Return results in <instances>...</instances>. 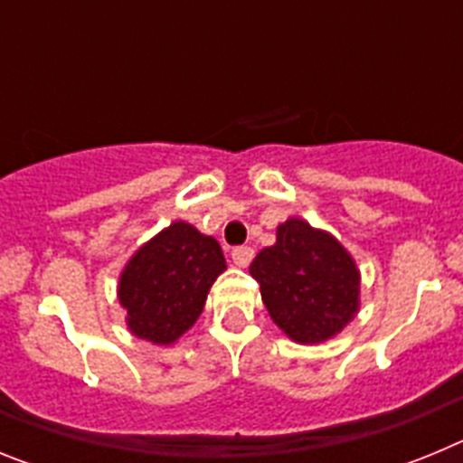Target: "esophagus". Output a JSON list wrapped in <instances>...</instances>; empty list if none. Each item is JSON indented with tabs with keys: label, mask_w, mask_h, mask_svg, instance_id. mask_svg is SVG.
<instances>
[{
	"label": "esophagus",
	"mask_w": 463,
	"mask_h": 463,
	"mask_svg": "<svg viewBox=\"0 0 463 463\" xmlns=\"http://www.w3.org/2000/svg\"><path fill=\"white\" fill-rule=\"evenodd\" d=\"M252 257H255V250H252L250 245H239V248L232 250V260H234L236 267H248L252 261Z\"/></svg>",
	"instance_id": "obj_1"
}]
</instances>
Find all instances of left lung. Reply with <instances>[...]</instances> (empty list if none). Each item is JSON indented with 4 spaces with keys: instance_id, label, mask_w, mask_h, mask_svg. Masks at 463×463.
<instances>
[{
    "instance_id": "obj_1",
    "label": "left lung",
    "mask_w": 463,
    "mask_h": 463,
    "mask_svg": "<svg viewBox=\"0 0 463 463\" xmlns=\"http://www.w3.org/2000/svg\"><path fill=\"white\" fill-rule=\"evenodd\" d=\"M261 301L278 326L297 343H320L353 320L359 306V271L345 248L304 220L278 227V241L250 264Z\"/></svg>"
}]
</instances>
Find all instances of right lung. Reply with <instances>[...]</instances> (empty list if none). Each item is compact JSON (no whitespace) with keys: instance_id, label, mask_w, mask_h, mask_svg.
Here are the masks:
<instances>
[{"instance_id":"right-lung-1","label":"right lung","mask_w":463,"mask_h":463,"mask_svg":"<svg viewBox=\"0 0 463 463\" xmlns=\"http://www.w3.org/2000/svg\"><path fill=\"white\" fill-rule=\"evenodd\" d=\"M227 269L222 248L192 224L174 222L129 260L118 297L134 336L169 345L202 315L206 294Z\"/></svg>"}]
</instances>
